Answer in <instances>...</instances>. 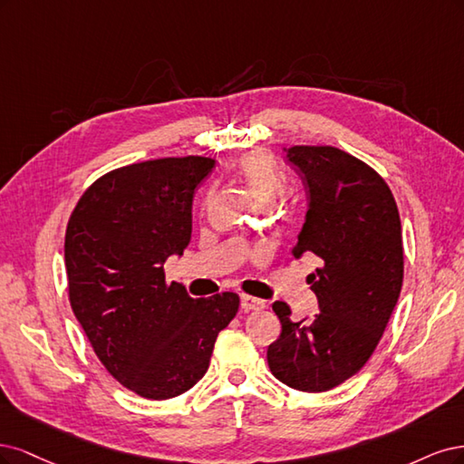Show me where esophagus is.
<instances>
[{
  "instance_id": "esophagus-1",
  "label": "esophagus",
  "mask_w": 464,
  "mask_h": 464,
  "mask_svg": "<svg viewBox=\"0 0 464 464\" xmlns=\"http://www.w3.org/2000/svg\"><path fill=\"white\" fill-rule=\"evenodd\" d=\"M241 308L243 310H264L266 308V303L262 301V298H256V296H250V295H241Z\"/></svg>"
}]
</instances>
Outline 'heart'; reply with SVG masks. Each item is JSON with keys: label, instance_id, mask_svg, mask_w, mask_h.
<instances>
[{"label": "heart", "instance_id": "obj_1", "mask_svg": "<svg viewBox=\"0 0 464 464\" xmlns=\"http://www.w3.org/2000/svg\"><path fill=\"white\" fill-rule=\"evenodd\" d=\"M238 175L248 185L260 204H274L283 190H285V179L276 169L272 160L266 154L252 152L238 161Z\"/></svg>", "mask_w": 464, "mask_h": 464}]
</instances>
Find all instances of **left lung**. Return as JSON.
<instances>
[{
    "label": "left lung",
    "mask_w": 464,
    "mask_h": 464,
    "mask_svg": "<svg viewBox=\"0 0 464 464\" xmlns=\"http://www.w3.org/2000/svg\"><path fill=\"white\" fill-rule=\"evenodd\" d=\"M308 210L293 256H316L310 274L320 312L291 320L276 301L279 337L267 347L274 376L298 392L322 393L361 370L385 332L402 285V237L393 194L358 158L334 146H293Z\"/></svg>",
    "instance_id": "8db88e82"
}]
</instances>
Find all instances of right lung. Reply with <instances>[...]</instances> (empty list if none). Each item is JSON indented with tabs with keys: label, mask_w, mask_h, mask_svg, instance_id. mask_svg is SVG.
Here are the masks:
<instances>
[{
	"label": "right lung",
	"mask_w": 464,
	"mask_h": 464,
	"mask_svg": "<svg viewBox=\"0 0 464 464\" xmlns=\"http://www.w3.org/2000/svg\"><path fill=\"white\" fill-rule=\"evenodd\" d=\"M212 158H161L102 175L67 223L69 301L111 376L140 397L188 392L210 366L237 293L192 298L163 264L192 233V197Z\"/></svg>",
	"instance_id": "add662e5"
}]
</instances>
